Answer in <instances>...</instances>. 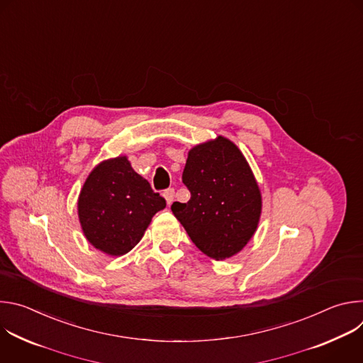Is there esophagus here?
<instances>
[{
    "label": "esophagus",
    "mask_w": 363,
    "mask_h": 363,
    "mask_svg": "<svg viewBox=\"0 0 363 363\" xmlns=\"http://www.w3.org/2000/svg\"><path fill=\"white\" fill-rule=\"evenodd\" d=\"M164 196H165V199H167V203L171 205V203L174 202V198H175V189H174V188L167 189V191L164 192Z\"/></svg>",
    "instance_id": "34e87169"
}]
</instances>
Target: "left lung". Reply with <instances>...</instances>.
Listing matches in <instances>:
<instances>
[{
  "label": "left lung",
  "instance_id": "8db88e82",
  "mask_svg": "<svg viewBox=\"0 0 363 363\" xmlns=\"http://www.w3.org/2000/svg\"><path fill=\"white\" fill-rule=\"evenodd\" d=\"M182 182L191 198L171 210L192 242L214 260L241 251L260 221L262 192L237 145L218 136L194 146Z\"/></svg>",
  "mask_w": 363,
  "mask_h": 363
}]
</instances>
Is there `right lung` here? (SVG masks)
<instances>
[{
  "label": "right lung",
  "instance_id": "add662e5",
  "mask_svg": "<svg viewBox=\"0 0 363 363\" xmlns=\"http://www.w3.org/2000/svg\"><path fill=\"white\" fill-rule=\"evenodd\" d=\"M167 201L133 171L126 157L100 162L89 174L77 201L87 241L109 255L129 252Z\"/></svg>",
  "mask_w": 363,
  "mask_h": 363
}]
</instances>
